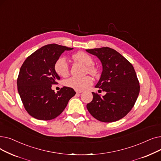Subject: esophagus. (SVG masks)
<instances>
[{
    "label": "esophagus",
    "instance_id": "1",
    "mask_svg": "<svg viewBox=\"0 0 161 161\" xmlns=\"http://www.w3.org/2000/svg\"><path fill=\"white\" fill-rule=\"evenodd\" d=\"M76 92L77 94H80V93L82 92V90H76Z\"/></svg>",
    "mask_w": 161,
    "mask_h": 161
}]
</instances>
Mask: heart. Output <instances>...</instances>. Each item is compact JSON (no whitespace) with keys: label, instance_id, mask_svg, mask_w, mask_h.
Returning <instances> with one entry per match:
<instances>
[{"label":"heart","instance_id":"obj_1","mask_svg":"<svg viewBox=\"0 0 161 161\" xmlns=\"http://www.w3.org/2000/svg\"><path fill=\"white\" fill-rule=\"evenodd\" d=\"M72 57L74 60L77 61V62H79L86 65V69L88 73L92 75L96 73V68L93 65H92L94 64V60L87 53L79 52L75 53ZM54 70L59 76H63V77H65V76L68 75L69 65L67 59L65 58L61 57L56 60L54 64ZM92 83L93 80L89 76H86L82 78L73 76V77L68 79L65 82L67 86L77 90H82L84 89H86Z\"/></svg>","mask_w":161,"mask_h":161}]
</instances>
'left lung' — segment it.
Instances as JSON below:
<instances>
[{"mask_svg":"<svg viewBox=\"0 0 161 161\" xmlns=\"http://www.w3.org/2000/svg\"><path fill=\"white\" fill-rule=\"evenodd\" d=\"M86 50L101 61L103 71L96 87L106 92L102 97L92 92V101L86 105L88 111L99 121L119 120L131 111L140 93V83L134 68L111 48Z\"/></svg>","mask_w":161,"mask_h":161,"instance_id":"obj_1","label":"left lung"}]
</instances>
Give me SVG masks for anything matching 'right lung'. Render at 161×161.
Masks as SVG:
<instances>
[{
  "mask_svg": "<svg viewBox=\"0 0 161 161\" xmlns=\"http://www.w3.org/2000/svg\"><path fill=\"white\" fill-rule=\"evenodd\" d=\"M68 48L56 44L45 45L36 50L22 64L17 80L23 104L31 116L39 120L55 119L63 112L76 92L64 86L56 93L52 85L60 79L54 70L56 60Z\"/></svg>",
  "mask_w": 161,
  "mask_h": 161,
  "instance_id": "1",
  "label": "right lung"
}]
</instances>
